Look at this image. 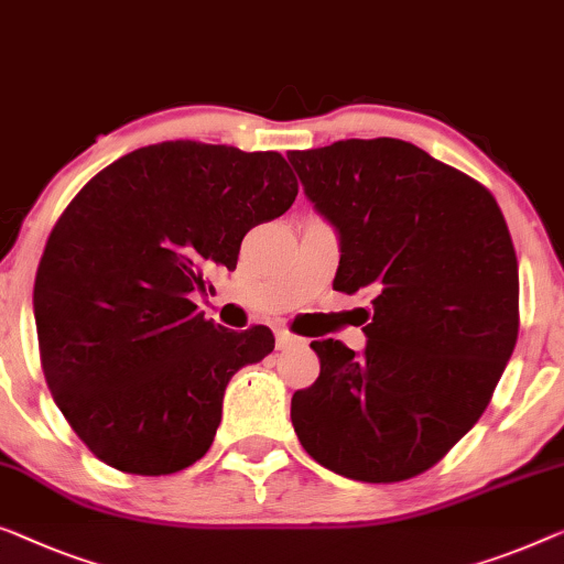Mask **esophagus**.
Returning <instances> with one entry per match:
<instances>
[{
	"instance_id": "esophagus-1",
	"label": "esophagus",
	"mask_w": 564,
	"mask_h": 564,
	"mask_svg": "<svg viewBox=\"0 0 564 564\" xmlns=\"http://www.w3.org/2000/svg\"><path fill=\"white\" fill-rule=\"evenodd\" d=\"M274 336H276V348H280V350L292 348V346H297V343H300V338L295 336V333H290V330H284V328L276 330Z\"/></svg>"
}]
</instances>
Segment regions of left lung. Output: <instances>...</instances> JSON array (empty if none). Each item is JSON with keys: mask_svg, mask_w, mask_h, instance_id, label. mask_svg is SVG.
<instances>
[{"mask_svg": "<svg viewBox=\"0 0 564 564\" xmlns=\"http://www.w3.org/2000/svg\"><path fill=\"white\" fill-rule=\"evenodd\" d=\"M336 226L333 290L371 297L364 356L325 338L321 377L292 397L302 447L340 476L430 470L480 420L519 336V262L488 187L410 142L288 152Z\"/></svg>", "mask_w": 564, "mask_h": 564, "instance_id": "obj_1", "label": "left lung"}]
</instances>
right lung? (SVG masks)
Instances as JSON below:
<instances>
[{
    "label": "right lung",
    "instance_id": "add662e5",
    "mask_svg": "<svg viewBox=\"0 0 564 564\" xmlns=\"http://www.w3.org/2000/svg\"><path fill=\"white\" fill-rule=\"evenodd\" d=\"M295 195L280 152L177 140L124 154L68 203L32 305L47 389L101 463L170 476L208 453L226 383L274 336L206 321L191 292L236 269L249 228Z\"/></svg>",
    "mask_w": 564,
    "mask_h": 564
}]
</instances>
